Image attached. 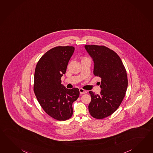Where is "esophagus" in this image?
I'll return each mask as SVG.
<instances>
[{
  "instance_id": "1",
  "label": "esophagus",
  "mask_w": 153,
  "mask_h": 153,
  "mask_svg": "<svg viewBox=\"0 0 153 153\" xmlns=\"http://www.w3.org/2000/svg\"><path fill=\"white\" fill-rule=\"evenodd\" d=\"M79 91H80V93L81 94H86L87 93V91L86 90L82 89H79Z\"/></svg>"
}]
</instances>
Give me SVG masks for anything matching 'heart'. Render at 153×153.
Segmentation results:
<instances>
[{
	"label": "heart",
	"mask_w": 153,
	"mask_h": 153,
	"mask_svg": "<svg viewBox=\"0 0 153 153\" xmlns=\"http://www.w3.org/2000/svg\"><path fill=\"white\" fill-rule=\"evenodd\" d=\"M86 58H83L82 59H86Z\"/></svg>",
	"instance_id": "obj_1"
}]
</instances>
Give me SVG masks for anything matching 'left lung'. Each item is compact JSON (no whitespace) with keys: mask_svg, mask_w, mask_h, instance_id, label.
Wrapping results in <instances>:
<instances>
[{"mask_svg":"<svg viewBox=\"0 0 153 153\" xmlns=\"http://www.w3.org/2000/svg\"><path fill=\"white\" fill-rule=\"evenodd\" d=\"M85 48L94 62V74L101 78L100 94L90 91L91 116L97 119L108 117L117 110L128 86L126 69L121 58L106 47L86 45Z\"/></svg>","mask_w":153,"mask_h":153,"instance_id":"1","label":"left lung"}]
</instances>
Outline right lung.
<instances>
[{
  "mask_svg": "<svg viewBox=\"0 0 153 153\" xmlns=\"http://www.w3.org/2000/svg\"><path fill=\"white\" fill-rule=\"evenodd\" d=\"M74 50L72 46L54 47L44 54L36 67L33 89L36 98L43 110L59 121L71 117L72 105L80 94L78 88L68 89L61 84Z\"/></svg>",
  "mask_w": 153,
  "mask_h": 153,
  "instance_id": "obj_1",
  "label": "right lung"
}]
</instances>
